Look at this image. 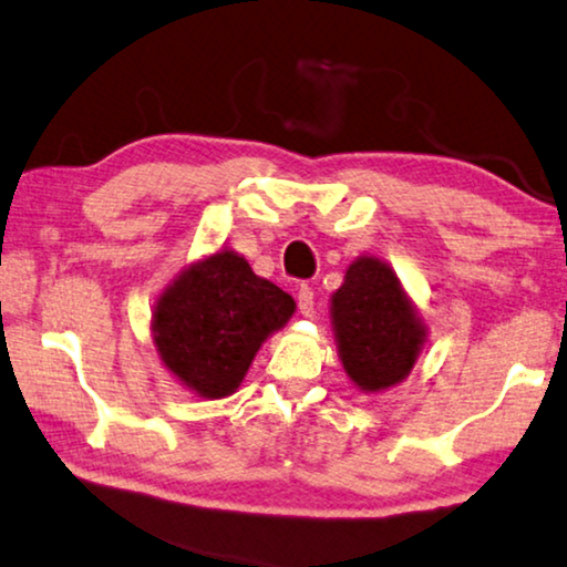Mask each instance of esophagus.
I'll list each match as a JSON object with an SVG mask.
<instances>
[{"instance_id": "obj_1", "label": "esophagus", "mask_w": 567, "mask_h": 567, "mask_svg": "<svg viewBox=\"0 0 567 567\" xmlns=\"http://www.w3.org/2000/svg\"><path fill=\"white\" fill-rule=\"evenodd\" d=\"M296 301H299V309L303 317H311L313 313V291L309 289V286H301L299 293H296Z\"/></svg>"}]
</instances>
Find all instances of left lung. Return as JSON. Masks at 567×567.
<instances>
[{
    "label": "left lung",
    "mask_w": 567,
    "mask_h": 567,
    "mask_svg": "<svg viewBox=\"0 0 567 567\" xmlns=\"http://www.w3.org/2000/svg\"><path fill=\"white\" fill-rule=\"evenodd\" d=\"M339 357L362 390H385L411 372L423 344L411 301L393 268L360 258L332 296Z\"/></svg>",
    "instance_id": "8db88e82"
}]
</instances>
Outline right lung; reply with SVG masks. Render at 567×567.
Instances as JSON below:
<instances>
[{
	"label": "right lung",
	"instance_id": "add662e5",
	"mask_svg": "<svg viewBox=\"0 0 567 567\" xmlns=\"http://www.w3.org/2000/svg\"><path fill=\"white\" fill-rule=\"evenodd\" d=\"M293 299L254 274L246 258L223 250L182 274L154 311L162 362L203 398L240 385L264 339L293 313Z\"/></svg>",
	"mask_w": 567,
	"mask_h": 567
}]
</instances>
